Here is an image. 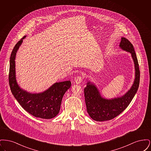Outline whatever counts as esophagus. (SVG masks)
Returning a JSON list of instances; mask_svg holds the SVG:
<instances>
[{"instance_id":"esophagus-1","label":"esophagus","mask_w":151,"mask_h":151,"mask_svg":"<svg viewBox=\"0 0 151 151\" xmlns=\"http://www.w3.org/2000/svg\"><path fill=\"white\" fill-rule=\"evenodd\" d=\"M83 81V78L81 76H78L75 79V83L76 84H79Z\"/></svg>"}]
</instances>
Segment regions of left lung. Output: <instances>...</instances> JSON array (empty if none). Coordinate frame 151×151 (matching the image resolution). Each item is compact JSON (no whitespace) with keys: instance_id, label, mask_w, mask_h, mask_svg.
<instances>
[{"instance_id":"left-lung-1","label":"left lung","mask_w":151,"mask_h":151,"mask_svg":"<svg viewBox=\"0 0 151 151\" xmlns=\"http://www.w3.org/2000/svg\"><path fill=\"white\" fill-rule=\"evenodd\" d=\"M119 47L129 52L133 59L135 67V79L129 90L121 97L108 99L101 96L99 89L94 83L88 81L84 88L86 110L91 118L96 121L111 120L119 115L129 106L137 93L140 81V71L137 55L132 43L124 37L121 38Z\"/></svg>"}]
</instances>
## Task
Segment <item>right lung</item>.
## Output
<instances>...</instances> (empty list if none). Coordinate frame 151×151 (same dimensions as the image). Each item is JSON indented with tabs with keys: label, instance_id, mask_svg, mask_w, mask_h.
<instances>
[{
	"label": "right lung",
	"instance_id": "right-lung-1",
	"mask_svg": "<svg viewBox=\"0 0 151 151\" xmlns=\"http://www.w3.org/2000/svg\"><path fill=\"white\" fill-rule=\"evenodd\" d=\"M26 36L16 44L9 60V84L12 93L24 110L37 118L51 119L60 111L62 98L71 87L70 80L57 82L40 93H32L22 89L17 84L16 78L15 59L17 51Z\"/></svg>",
	"mask_w": 151,
	"mask_h": 151
}]
</instances>
